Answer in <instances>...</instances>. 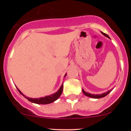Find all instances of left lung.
Returning a JSON list of instances; mask_svg holds the SVG:
<instances>
[{
	"label": "left lung",
	"instance_id": "left-lung-1",
	"mask_svg": "<svg viewBox=\"0 0 131 131\" xmlns=\"http://www.w3.org/2000/svg\"><path fill=\"white\" fill-rule=\"evenodd\" d=\"M101 33H102V34H103V36H105V37H108V38L110 39V37L107 35V34H105V33H104V32H102V31H101ZM113 89V88L112 89L110 90V91H108L107 92H106L103 93V94H90V93L86 92H85L84 90L83 89H82V92H83V94H84L85 95L88 96V97H91V98H93V99H100V98H102V97H105V96H106V95H107L109 93L111 92V91H112Z\"/></svg>",
	"mask_w": 131,
	"mask_h": 131
}]
</instances>
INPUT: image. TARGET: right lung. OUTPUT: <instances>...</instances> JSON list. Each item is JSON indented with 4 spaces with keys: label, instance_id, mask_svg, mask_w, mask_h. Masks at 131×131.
Segmentation results:
<instances>
[{
    "label": "right lung",
    "instance_id": "1",
    "mask_svg": "<svg viewBox=\"0 0 131 131\" xmlns=\"http://www.w3.org/2000/svg\"><path fill=\"white\" fill-rule=\"evenodd\" d=\"M67 76V74H65L64 75V77H66ZM63 84H62V85H61L60 88L58 90V91L56 92L55 93H54L53 94H51L50 95H47L45 97H41V98H37V99H32V98H29V97H26V95H25L23 93L21 92L18 89V88H17L18 91L20 94H21L24 97H25L26 99H28L29 102H32V103H36V104H43V105H46V104H49V103H52V102H55V100H57V99L60 97V96L61 95V94H62L63 92Z\"/></svg>",
    "mask_w": 131,
    "mask_h": 131
}]
</instances>
